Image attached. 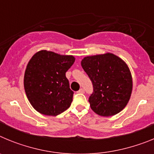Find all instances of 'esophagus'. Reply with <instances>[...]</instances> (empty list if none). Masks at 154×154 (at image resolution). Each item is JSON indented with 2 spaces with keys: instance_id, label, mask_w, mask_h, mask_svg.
<instances>
[{
  "instance_id": "esophagus-1",
  "label": "esophagus",
  "mask_w": 154,
  "mask_h": 154,
  "mask_svg": "<svg viewBox=\"0 0 154 154\" xmlns=\"http://www.w3.org/2000/svg\"><path fill=\"white\" fill-rule=\"evenodd\" d=\"M78 92H79V93H84V92H85V91H84L83 89H80L78 91Z\"/></svg>"
}]
</instances>
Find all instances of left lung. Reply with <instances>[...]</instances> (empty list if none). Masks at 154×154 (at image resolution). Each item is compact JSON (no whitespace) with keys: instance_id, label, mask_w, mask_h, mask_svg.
<instances>
[{"instance_id":"1","label":"left lung","mask_w":154,"mask_h":154,"mask_svg":"<svg viewBox=\"0 0 154 154\" xmlns=\"http://www.w3.org/2000/svg\"><path fill=\"white\" fill-rule=\"evenodd\" d=\"M81 65L93 85L91 109L102 116L119 113L127 105L133 89L131 72L126 62L112 53L87 56Z\"/></svg>"}]
</instances>
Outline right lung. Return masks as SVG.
<instances>
[{"instance_id": "1", "label": "right lung", "mask_w": 154, "mask_h": 154, "mask_svg": "<svg viewBox=\"0 0 154 154\" xmlns=\"http://www.w3.org/2000/svg\"><path fill=\"white\" fill-rule=\"evenodd\" d=\"M72 55L42 50L30 59L24 72V86L30 103L43 115L55 116L69 108L73 91L65 73L75 62Z\"/></svg>"}]
</instances>
